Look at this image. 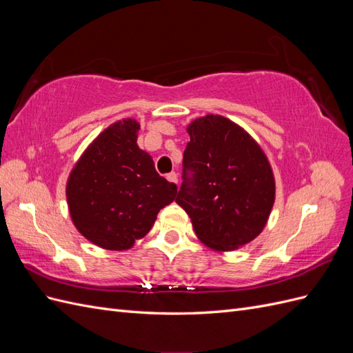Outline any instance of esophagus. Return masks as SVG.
Segmentation results:
<instances>
[{
	"label": "esophagus",
	"mask_w": 353,
	"mask_h": 353,
	"mask_svg": "<svg viewBox=\"0 0 353 353\" xmlns=\"http://www.w3.org/2000/svg\"><path fill=\"white\" fill-rule=\"evenodd\" d=\"M166 179L169 181V183H174V184H178V176L175 172H170L166 175Z\"/></svg>",
	"instance_id": "obj_1"
}]
</instances>
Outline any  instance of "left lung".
Segmentation results:
<instances>
[{"label": "left lung", "instance_id": "left-lung-1", "mask_svg": "<svg viewBox=\"0 0 353 353\" xmlns=\"http://www.w3.org/2000/svg\"><path fill=\"white\" fill-rule=\"evenodd\" d=\"M183 185L175 201L197 239L216 252L259 236L275 201V178L261 145L240 125L206 114L187 126Z\"/></svg>", "mask_w": 353, "mask_h": 353}]
</instances>
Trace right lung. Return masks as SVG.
Listing matches in <instances>:
<instances>
[{
	"label": "right lung",
	"mask_w": 353,
	"mask_h": 353,
	"mask_svg": "<svg viewBox=\"0 0 353 353\" xmlns=\"http://www.w3.org/2000/svg\"><path fill=\"white\" fill-rule=\"evenodd\" d=\"M140 123H112L74 163L66 184L73 225L108 250H128L152 230L176 185L156 172L152 156L137 144Z\"/></svg>",
	"instance_id": "1"
}]
</instances>
